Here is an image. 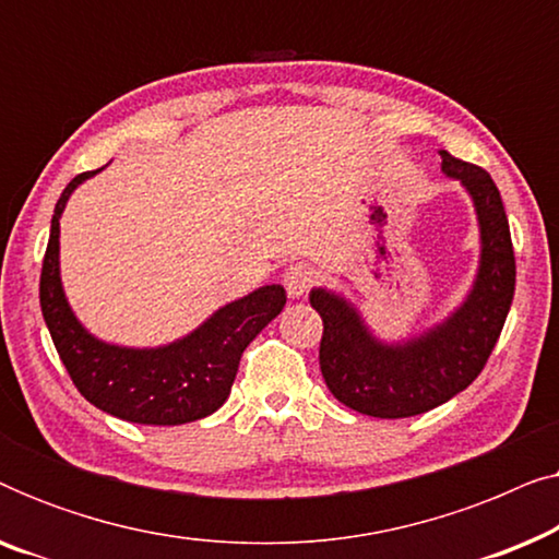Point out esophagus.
Instances as JSON below:
<instances>
[{"label":"esophagus","mask_w":559,"mask_h":559,"mask_svg":"<svg viewBox=\"0 0 559 559\" xmlns=\"http://www.w3.org/2000/svg\"><path fill=\"white\" fill-rule=\"evenodd\" d=\"M318 274L316 270H312L310 264H289L285 277H282V282H285V289L287 295L293 297V300H300V297H305L310 293V287L316 285Z\"/></svg>","instance_id":"1"}]
</instances>
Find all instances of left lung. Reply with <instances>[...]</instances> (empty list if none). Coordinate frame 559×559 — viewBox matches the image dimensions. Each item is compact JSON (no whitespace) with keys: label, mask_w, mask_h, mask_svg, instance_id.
<instances>
[{"label":"left lung","mask_w":559,"mask_h":559,"mask_svg":"<svg viewBox=\"0 0 559 559\" xmlns=\"http://www.w3.org/2000/svg\"><path fill=\"white\" fill-rule=\"evenodd\" d=\"M442 173L471 195L478 218V272L465 300L438 325L404 341H381L346 297L310 289L323 318L320 371L331 394L369 417L423 415L453 400L484 371L514 300L516 264L509 218L491 175L440 150Z\"/></svg>","instance_id":"left-lung-1"}]
</instances>
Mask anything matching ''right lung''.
<instances>
[{
    "instance_id": "obj_1",
    "label": "right lung",
    "mask_w": 559,
    "mask_h": 559,
    "mask_svg": "<svg viewBox=\"0 0 559 559\" xmlns=\"http://www.w3.org/2000/svg\"><path fill=\"white\" fill-rule=\"evenodd\" d=\"M96 173L75 175L60 193L43 259L40 308L60 361L75 389L106 415L136 425H186L209 417L231 394L243 348L285 308V287H259L167 346L129 348L96 338L75 318L60 282V216L73 190Z\"/></svg>"
}]
</instances>
